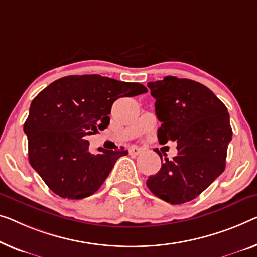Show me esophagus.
I'll list each match as a JSON object with an SVG mask.
<instances>
[{
	"label": "esophagus",
	"instance_id": "esophagus-1",
	"mask_svg": "<svg viewBox=\"0 0 257 257\" xmlns=\"http://www.w3.org/2000/svg\"><path fill=\"white\" fill-rule=\"evenodd\" d=\"M141 152H142V149L139 148V147H135V145H133V147L129 148V153H130V155L137 156V155H140Z\"/></svg>",
	"mask_w": 257,
	"mask_h": 257
}]
</instances>
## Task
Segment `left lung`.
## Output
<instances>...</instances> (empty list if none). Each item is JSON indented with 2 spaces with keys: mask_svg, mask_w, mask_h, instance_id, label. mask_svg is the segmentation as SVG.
Returning a JSON list of instances; mask_svg holds the SVG:
<instances>
[{
  "mask_svg": "<svg viewBox=\"0 0 257 257\" xmlns=\"http://www.w3.org/2000/svg\"><path fill=\"white\" fill-rule=\"evenodd\" d=\"M148 87L162 122L158 140L177 141L178 155L162 159V168L149 177L147 186L163 201L182 204L196 198L224 172L233 134L229 114L211 90L195 80L166 76ZM156 152L163 158L158 149Z\"/></svg>",
  "mask_w": 257,
  "mask_h": 257,
  "instance_id": "left-lung-1",
  "label": "left lung"
}]
</instances>
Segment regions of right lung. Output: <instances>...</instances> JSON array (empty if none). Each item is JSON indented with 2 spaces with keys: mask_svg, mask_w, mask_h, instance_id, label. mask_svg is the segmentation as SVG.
Wrapping results in <instances>:
<instances>
[{
  "mask_svg": "<svg viewBox=\"0 0 257 257\" xmlns=\"http://www.w3.org/2000/svg\"><path fill=\"white\" fill-rule=\"evenodd\" d=\"M148 92L140 83L100 75L60 78L33 99L24 123L29 160L48 188L62 198L82 200L104 183L124 148L89 151L87 135L109 124L114 101Z\"/></svg>",
  "mask_w": 257,
  "mask_h": 257,
  "instance_id": "right-lung-1",
  "label": "right lung"
}]
</instances>
